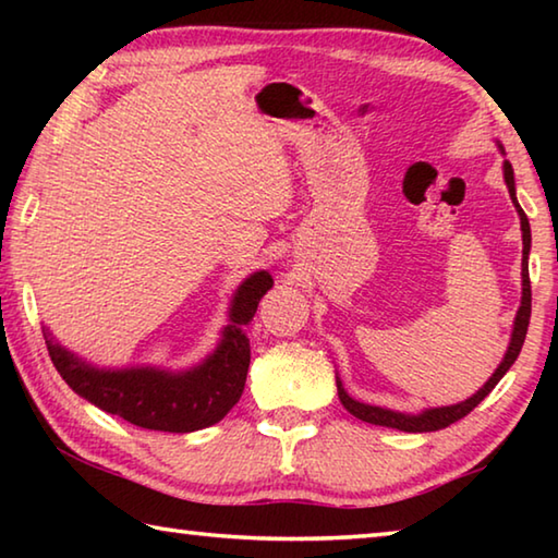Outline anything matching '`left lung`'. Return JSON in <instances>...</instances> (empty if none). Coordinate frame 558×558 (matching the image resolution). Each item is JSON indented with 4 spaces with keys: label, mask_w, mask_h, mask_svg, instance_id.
I'll list each match as a JSON object with an SVG mask.
<instances>
[{
    "label": "left lung",
    "mask_w": 558,
    "mask_h": 558,
    "mask_svg": "<svg viewBox=\"0 0 558 558\" xmlns=\"http://www.w3.org/2000/svg\"><path fill=\"white\" fill-rule=\"evenodd\" d=\"M505 182L509 189V196H512V202L517 206V214H519V221H522V241H524V251H522V305H519V313L514 319V332H512V342H509V349L505 354V362L497 366V372L489 376V381L480 389L475 396H470L468 401L456 403V405H442V409H430L421 415H403V413H393V411H386L379 409V405H369V403H359L354 401L352 396H349L342 384L337 381V393H339V401H342L344 409L356 415V418H362L366 423H374V426H386V428H399L405 433H428V430H440V428H448L450 423H456L460 418H465V415L475 409V405L485 399V396L495 389L499 384V379L507 374L509 366L517 362L519 352H522V344H524V337H526V327H529V317H532V282H529V266H526V258H529V245H532V231H529V219L526 214L522 211V206H519L517 196H514V169L509 162H505Z\"/></svg>",
    "instance_id": "left-lung-1"
}]
</instances>
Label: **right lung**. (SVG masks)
Here are the masks:
<instances>
[{
	"label": "right lung",
	"instance_id": "right-lung-1",
	"mask_svg": "<svg viewBox=\"0 0 558 558\" xmlns=\"http://www.w3.org/2000/svg\"><path fill=\"white\" fill-rule=\"evenodd\" d=\"M270 288L272 278L266 270L253 272L235 292L231 325L223 329L219 349L202 366L184 374L157 369L98 372L51 339H46V347L63 381L106 413L149 430L192 433L209 428L241 399L251 364L245 325L256 315L260 298Z\"/></svg>",
	"mask_w": 558,
	"mask_h": 558
}]
</instances>
